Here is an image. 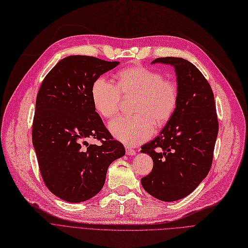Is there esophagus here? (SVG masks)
Here are the masks:
<instances>
[{
    "instance_id": "34e87169",
    "label": "esophagus",
    "mask_w": 248,
    "mask_h": 248,
    "mask_svg": "<svg viewBox=\"0 0 248 248\" xmlns=\"http://www.w3.org/2000/svg\"><path fill=\"white\" fill-rule=\"evenodd\" d=\"M125 149H126V155H136V151L130 146H126Z\"/></svg>"
}]
</instances>
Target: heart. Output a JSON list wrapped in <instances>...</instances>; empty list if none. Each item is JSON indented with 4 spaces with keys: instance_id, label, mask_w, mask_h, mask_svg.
Returning a JSON list of instances; mask_svg holds the SVG:
<instances>
[{
    "instance_id": "heart-1",
    "label": "heart",
    "mask_w": 248,
    "mask_h": 248,
    "mask_svg": "<svg viewBox=\"0 0 248 248\" xmlns=\"http://www.w3.org/2000/svg\"><path fill=\"white\" fill-rule=\"evenodd\" d=\"M117 86L104 77L93 82L91 96L97 112L110 118L119 112L122 96L136 97L135 116H121L109 123V130L122 142L137 145L148 139L155 127L166 125L179 104V90L174 82L164 79L155 70L132 65L117 74Z\"/></svg>"
}]
</instances>
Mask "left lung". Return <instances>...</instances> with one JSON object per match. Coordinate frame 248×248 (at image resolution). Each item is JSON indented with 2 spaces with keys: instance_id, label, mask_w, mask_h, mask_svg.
<instances>
[{
  "instance_id": "left-lung-1",
  "label": "left lung",
  "mask_w": 248,
  "mask_h": 248,
  "mask_svg": "<svg viewBox=\"0 0 248 248\" xmlns=\"http://www.w3.org/2000/svg\"><path fill=\"white\" fill-rule=\"evenodd\" d=\"M174 67L179 104L160 134L141 147L153 160L141 179L144 190L160 201L173 202L191 194L209 172L218 134L213 91L202 73L180 57H160L151 63Z\"/></svg>"
}]
</instances>
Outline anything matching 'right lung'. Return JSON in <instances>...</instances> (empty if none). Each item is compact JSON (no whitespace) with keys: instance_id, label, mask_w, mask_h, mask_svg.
I'll return each mask as SVG.
<instances>
[{"instance_id":"1","label":"right lung","mask_w":248,"mask_h":248,"mask_svg":"<svg viewBox=\"0 0 248 248\" xmlns=\"http://www.w3.org/2000/svg\"><path fill=\"white\" fill-rule=\"evenodd\" d=\"M86 55L67 56L44 78L36 98L32 142L48 190L69 203H80L103 187L110 164L125 155L92 101L93 82L116 67ZM95 138L100 146L89 145Z\"/></svg>"}]
</instances>
